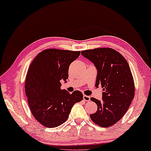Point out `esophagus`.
<instances>
[{
	"mask_svg": "<svg viewBox=\"0 0 151 151\" xmlns=\"http://www.w3.org/2000/svg\"><path fill=\"white\" fill-rule=\"evenodd\" d=\"M83 99H84V101H86V102H89L90 100H91L89 96H85V95H84V96H83Z\"/></svg>",
	"mask_w": 151,
	"mask_h": 151,
	"instance_id": "obj_1",
	"label": "esophagus"
}]
</instances>
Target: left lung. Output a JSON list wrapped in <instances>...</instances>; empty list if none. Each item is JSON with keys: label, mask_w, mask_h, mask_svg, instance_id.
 Instances as JSON below:
<instances>
[{"label": "left lung", "mask_w": 151, "mask_h": 151, "mask_svg": "<svg viewBox=\"0 0 151 151\" xmlns=\"http://www.w3.org/2000/svg\"><path fill=\"white\" fill-rule=\"evenodd\" d=\"M98 70L96 86L103 88L102 100L94 98L98 110L91 114V120L102 127L117 122L127 112L135 96V84L129 64L123 55L111 48L82 51Z\"/></svg>", "instance_id": "left-lung-1"}]
</instances>
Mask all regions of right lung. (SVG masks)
<instances>
[{"instance_id": "right-lung-1", "label": "right lung", "mask_w": 151, "mask_h": 151, "mask_svg": "<svg viewBox=\"0 0 151 151\" xmlns=\"http://www.w3.org/2000/svg\"><path fill=\"white\" fill-rule=\"evenodd\" d=\"M80 51L45 49L31 63L25 80V93L34 118L45 127H58L68 119L72 107L83 99L79 91L70 93L62 90L67 82L69 67Z\"/></svg>"}]
</instances>
